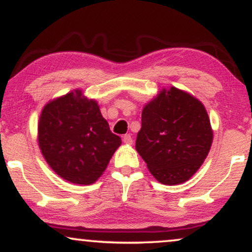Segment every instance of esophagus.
<instances>
[{
  "instance_id": "34e87169",
  "label": "esophagus",
  "mask_w": 252,
  "mask_h": 252,
  "mask_svg": "<svg viewBox=\"0 0 252 252\" xmlns=\"http://www.w3.org/2000/svg\"><path fill=\"white\" fill-rule=\"evenodd\" d=\"M123 142L126 144H131L132 143V138H131V135L130 134H126L123 136Z\"/></svg>"
}]
</instances>
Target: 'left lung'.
<instances>
[{"label":"left lung","mask_w":252,"mask_h":252,"mask_svg":"<svg viewBox=\"0 0 252 252\" xmlns=\"http://www.w3.org/2000/svg\"><path fill=\"white\" fill-rule=\"evenodd\" d=\"M213 129L198 98L175 86L162 88L144 104L135 148L163 185L189 180L209 155Z\"/></svg>","instance_id":"obj_1"}]
</instances>
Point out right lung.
I'll list each match as a JSON object with an SVG mask.
<instances>
[{"instance_id": "1", "label": "right lung", "mask_w": 252, "mask_h": 252, "mask_svg": "<svg viewBox=\"0 0 252 252\" xmlns=\"http://www.w3.org/2000/svg\"><path fill=\"white\" fill-rule=\"evenodd\" d=\"M37 144L57 175L74 185H92L122 141L110 131L97 100L76 89L45 104L37 123Z\"/></svg>"}]
</instances>
